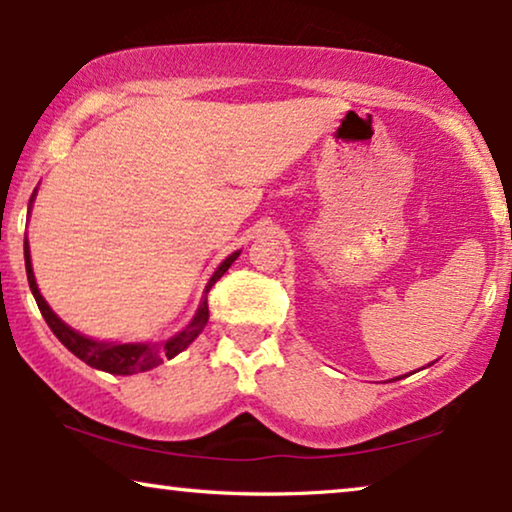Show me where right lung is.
I'll list each match as a JSON object with an SVG mask.
<instances>
[{"label":"right lung","mask_w":512,"mask_h":512,"mask_svg":"<svg viewBox=\"0 0 512 512\" xmlns=\"http://www.w3.org/2000/svg\"><path fill=\"white\" fill-rule=\"evenodd\" d=\"M32 199H34V194H32ZM238 255H241V250L231 252L227 260L217 267L213 278H210L206 285V292H203L199 311H196L192 323H189L185 330L177 332V335L170 337L168 342H159V344H114V342H95V339L79 335V332H74L70 325H65L63 320H60L56 313L51 311V306L46 304V299L42 297V292H39V288H37V281H34V271H32V262H30V245H27V238H25L27 283H30V290H32L34 299H37L39 311H42V316L46 323H49L53 335L63 342V346H67V351H72L74 356H77L79 360H84L86 365L95 367V370L109 372V374L147 372V370H152V367L161 365L166 358L170 360V358H175L180 351H185L187 346L201 335L203 327H206V323H208V297L206 295L210 292V288H213V285L224 276V271L234 264Z\"/></svg>","instance_id":"right-lung-1"}]
</instances>
